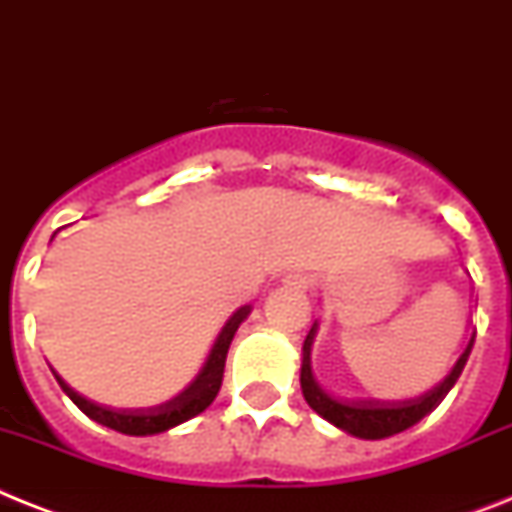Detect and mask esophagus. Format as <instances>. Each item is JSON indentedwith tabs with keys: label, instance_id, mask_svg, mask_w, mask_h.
Returning a JSON list of instances; mask_svg holds the SVG:
<instances>
[{
	"label": "esophagus",
	"instance_id": "34e87169",
	"mask_svg": "<svg viewBox=\"0 0 512 512\" xmlns=\"http://www.w3.org/2000/svg\"><path fill=\"white\" fill-rule=\"evenodd\" d=\"M283 283L286 286H291V289H307V276H299V273H294V276H286L283 278Z\"/></svg>",
	"mask_w": 512,
	"mask_h": 512
}]
</instances>
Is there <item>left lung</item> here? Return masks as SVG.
Returning <instances> with one entry per match:
<instances>
[{
  "label": "left lung",
  "mask_w": 512,
  "mask_h": 512,
  "mask_svg": "<svg viewBox=\"0 0 512 512\" xmlns=\"http://www.w3.org/2000/svg\"><path fill=\"white\" fill-rule=\"evenodd\" d=\"M317 322L309 330V336L304 338L302 349V393L304 401L309 403V409L317 411V414L325 419V422L336 424L338 429L349 432L354 437H362V440H382V437H393L403 429L414 427L416 422H422L429 411L435 409L437 403L448 395V390L453 388L455 380L461 377L463 367L468 362V354H471V346H474V336L468 341V346L463 349V354L458 356V362L453 364V369L448 372V377L435 385L432 390H427L419 398H409V401H343L330 395L328 390H322L317 385L315 375H312V362H309V354H312V341H315Z\"/></svg>",
  "instance_id": "left-lung-1"
}]
</instances>
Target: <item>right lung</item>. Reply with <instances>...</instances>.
Segmentation results:
<instances>
[{"mask_svg":"<svg viewBox=\"0 0 512 512\" xmlns=\"http://www.w3.org/2000/svg\"><path fill=\"white\" fill-rule=\"evenodd\" d=\"M249 307H239L234 315L229 317V322L223 325V330L218 333L213 349H210L208 359H205L200 375L182 390V393L171 398V401L161 403V406H153V409H109V406H101V403H93L88 398L72 390L62 377L54 372L59 388L70 395V401L75 403L77 409L83 411L88 419L103 424V427L114 429V432H122V435L132 437H145V435H158V432H166V429L176 427V424L187 422L192 416L203 414L210 403L216 401L218 390H221L223 382V367H226V354H229V346L234 341L236 328L247 320Z\"/></svg>","mask_w":512,"mask_h":512,"instance_id":"1","label":"right lung"}]
</instances>
